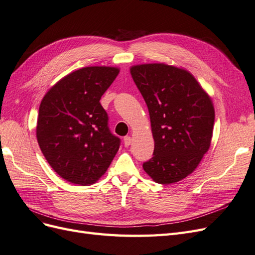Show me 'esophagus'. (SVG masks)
I'll list each match as a JSON object with an SVG mask.
<instances>
[{
  "label": "esophagus",
  "instance_id": "34e87169",
  "mask_svg": "<svg viewBox=\"0 0 255 255\" xmlns=\"http://www.w3.org/2000/svg\"><path fill=\"white\" fill-rule=\"evenodd\" d=\"M123 142H125L126 146H128L130 144V142H132V138H130L129 136H126L125 139H123Z\"/></svg>",
  "mask_w": 255,
  "mask_h": 255
}]
</instances>
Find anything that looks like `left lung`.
I'll list each match as a JSON object with an SVG mask.
<instances>
[{
    "mask_svg": "<svg viewBox=\"0 0 255 255\" xmlns=\"http://www.w3.org/2000/svg\"><path fill=\"white\" fill-rule=\"evenodd\" d=\"M130 75L148 106L153 157L143 170L158 184L194 172L210 149L215 121L211 97L189 71L163 63L135 65Z\"/></svg>",
    "mask_w": 255,
    "mask_h": 255,
    "instance_id": "left-lung-1",
    "label": "left lung"
}]
</instances>
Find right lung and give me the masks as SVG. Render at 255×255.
<instances>
[{
	"mask_svg": "<svg viewBox=\"0 0 255 255\" xmlns=\"http://www.w3.org/2000/svg\"><path fill=\"white\" fill-rule=\"evenodd\" d=\"M119 71L117 67H84L64 76L42 99L37 141L53 170L68 182L96 183L119 150L120 139L110 132L100 103Z\"/></svg>",
	"mask_w": 255,
	"mask_h": 255,
	"instance_id": "add662e5",
	"label": "right lung"
}]
</instances>
